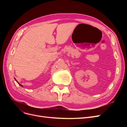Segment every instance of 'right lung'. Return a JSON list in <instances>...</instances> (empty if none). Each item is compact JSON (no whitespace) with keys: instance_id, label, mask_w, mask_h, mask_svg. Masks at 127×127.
<instances>
[{"instance_id":"right-lung-1","label":"right lung","mask_w":127,"mask_h":127,"mask_svg":"<svg viewBox=\"0 0 127 127\" xmlns=\"http://www.w3.org/2000/svg\"><path fill=\"white\" fill-rule=\"evenodd\" d=\"M14 79H15V80H16V82H17V83H18V84H19V85H20V86H22V87H23V85H21V84H20V83H18V82H17V80H16V79H15V78H14Z\"/></svg>"}]
</instances>
